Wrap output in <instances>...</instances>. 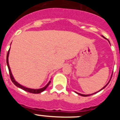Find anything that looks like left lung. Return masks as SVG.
Returning <instances> with one entry per match:
<instances>
[{
	"mask_svg": "<svg viewBox=\"0 0 120 120\" xmlns=\"http://www.w3.org/2000/svg\"><path fill=\"white\" fill-rule=\"evenodd\" d=\"M104 38H105V37H104ZM111 78H112V77H111ZM111 79H110V80H111ZM110 80H109V82H110ZM109 82H108V83H107V84L105 86H104V87L102 89H101V90H103V88H105L106 86L108 85V83H109ZM101 90H100V91H101ZM98 92H97V93H98ZM77 93V94H79V95H80V96H83V97H87V96H91V95H93V94H88V95H84V94H79V93ZM94 94H95V93H94Z\"/></svg>",
	"mask_w": 120,
	"mask_h": 120,
	"instance_id": "1",
	"label": "left lung"
}]
</instances>
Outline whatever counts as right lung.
<instances>
[{
  "instance_id": "right-lung-1",
  "label": "right lung",
  "mask_w": 120,
  "mask_h": 120,
  "mask_svg": "<svg viewBox=\"0 0 120 120\" xmlns=\"http://www.w3.org/2000/svg\"><path fill=\"white\" fill-rule=\"evenodd\" d=\"M9 50H8V53H7V56H6V63H7V65H8V70H9V75H10V78H11V80H12V82H13L14 84L15 85V86H17V87L20 88L22 89L24 91H27L29 92V93H33V94H39V93H41V92L44 91V90L45 89L47 88V86H49V85L50 84V81H49L48 83H47L46 85L44 86V87L42 88H40V89H37V90H34V89H30V88H27L24 87L23 86L21 85L20 84H19L18 82H17L15 80L13 76H12V73H11V69H10V67H9V63H8V56H9Z\"/></svg>"
}]
</instances>
